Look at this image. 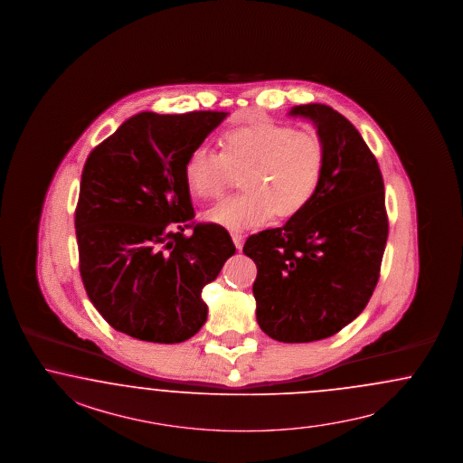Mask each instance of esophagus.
I'll return each mask as SVG.
<instances>
[{"label": "esophagus", "mask_w": 463, "mask_h": 463, "mask_svg": "<svg viewBox=\"0 0 463 463\" xmlns=\"http://www.w3.org/2000/svg\"><path fill=\"white\" fill-rule=\"evenodd\" d=\"M232 240H233L235 247L240 250V249H241V245H243V235H241L240 232H232Z\"/></svg>", "instance_id": "obj_1"}]
</instances>
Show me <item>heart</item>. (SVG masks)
<instances>
[{
  "mask_svg": "<svg viewBox=\"0 0 463 463\" xmlns=\"http://www.w3.org/2000/svg\"><path fill=\"white\" fill-rule=\"evenodd\" d=\"M326 145L315 131L264 122L224 131L222 151L193 149L184 165L189 193L201 201L223 195L241 174L243 193L209 209L206 220L228 230L291 218L308 206L324 175Z\"/></svg>",
  "mask_w": 463,
  "mask_h": 463,
  "instance_id": "b5f03b06",
  "label": "heart"
}]
</instances>
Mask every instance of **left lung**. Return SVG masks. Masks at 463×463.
I'll return each mask as SVG.
<instances>
[{
  "instance_id": "1",
  "label": "left lung",
  "mask_w": 463,
  "mask_h": 463,
  "mask_svg": "<svg viewBox=\"0 0 463 463\" xmlns=\"http://www.w3.org/2000/svg\"><path fill=\"white\" fill-rule=\"evenodd\" d=\"M326 145L324 175L308 206L281 228L250 235L257 322L279 343H314L343 330L373 295L388 237L378 162L356 128L324 104L297 105Z\"/></svg>"
}]
</instances>
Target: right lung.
Here are the masks:
<instances>
[{
  "label": "right lung",
  "instance_id": "obj_1",
  "mask_svg": "<svg viewBox=\"0 0 463 463\" xmlns=\"http://www.w3.org/2000/svg\"><path fill=\"white\" fill-rule=\"evenodd\" d=\"M224 118L141 112L90 151L75 211L80 276L122 334L182 343L208 318L203 288L235 245L223 226L195 223L184 165Z\"/></svg>",
  "mask_w": 463,
  "mask_h": 463
}]
</instances>
